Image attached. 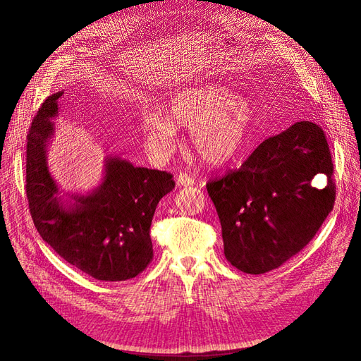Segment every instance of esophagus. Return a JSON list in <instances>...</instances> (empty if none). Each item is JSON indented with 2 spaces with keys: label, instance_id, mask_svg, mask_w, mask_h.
<instances>
[{
  "label": "esophagus",
  "instance_id": "obj_1",
  "mask_svg": "<svg viewBox=\"0 0 361 361\" xmlns=\"http://www.w3.org/2000/svg\"><path fill=\"white\" fill-rule=\"evenodd\" d=\"M176 182L179 187H191V185H194V178H191L187 173H179Z\"/></svg>",
  "mask_w": 361,
  "mask_h": 361
}]
</instances>
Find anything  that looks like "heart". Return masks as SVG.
Masks as SVG:
<instances>
[{"mask_svg":"<svg viewBox=\"0 0 361 361\" xmlns=\"http://www.w3.org/2000/svg\"><path fill=\"white\" fill-rule=\"evenodd\" d=\"M253 123L255 110L247 97L211 82L173 94L164 114L143 113L140 129L150 155L166 159L178 146V128H191L195 154L211 166H223L244 149Z\"/></svg>","mask_w":361,"mask_h":361,"instance_id":"heart-1","label":"heart"}]
</instances>
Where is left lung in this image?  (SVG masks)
<instances>
[{
	"mask_svg": "<svg viewBox=\"0 0 361 361\" xmlns=\"http://www.w3.org/2000/svg\"><path fill=\"white\" fill-rule=\"evenodd\" d=\"M316 173L327 176L322 190L311 185ZM331 174L324 130L297 122L262 141L241 169L207 183L226 259L247 274H264L297 255L333 211Z\"/></svg>",
	"mask_w": 361,
	"mask_h": 361,
	"instance_id": "left-lung-1",
	"label": "left lung"
}]
</instances>
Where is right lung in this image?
<instances>
[{
	"label": "right lung",
	"instance_id": "obj_1",
	"mask_svg": "<svg viewBox=\"0 0 361 361\" xmlns=\"http://www.w3.org/2000/svg\"><path fill=\"white\" fill-rule=\"evenodd\" d=\"M61 94L42 104L27 137L25 190L32 221L43 241L85 274L102 281L134 279L154 257L152 218L174 188L173 176L108 155L99 187L87 194L63 192L48 167Z\"/></svg>",
	"mask_w": 361,
	"mask_h": 361
}]
</instances>
